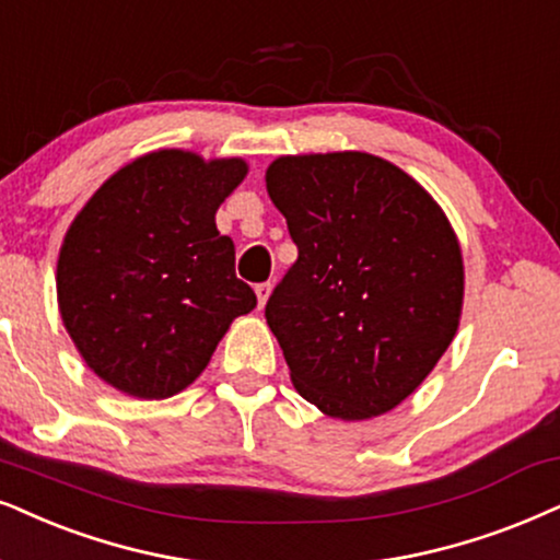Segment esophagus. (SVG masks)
Segmentation results:
<instances>
[{
  "label": "esophagus",
  "mask_w": 560,
  "mask_h": 560,
  "mask_svg": "<svg viewBox=\"0 0 560 560\" xmlns=\"http://www.w3.org/2000/svg\"><path fill=\"white\" fill-rule=\"evenodd\" d=\"M256 294H258V307H264V304L268 302V294H271V284H258L256 287Z\"/></svg>",
  "instance_id": "1"
}]
</instances>
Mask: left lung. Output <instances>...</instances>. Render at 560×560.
I'll use <instances>...</instances> for the list:
<instances>
[{
	"mask_svg": "<svg viewBox=\"0 0 560 560\" xmlns=\"http://www.w3.org/2000/svg\"><path fill=\"white\" fill-rule=\"evenodd\" d=\"M266 188L296 245L266 302L296 393L332 419L387 413L455 338L463 256L447 217L366 152L279 158Z\"/></svg>",
	"mask_w": 560,
	"mask_h": 560,
	"instance_id": "left-lung-1",
	"label": "left lung"
}]
</instances>
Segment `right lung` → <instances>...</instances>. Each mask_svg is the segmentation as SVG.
<instances>
[{"mask_svg":"<svg viewBox=\"0 0 560 560\" xmlns=\"http://www.w3.org/2000/svg\"><path fill=\"white\" fill-rule=\"evenodd\" d=\"M245 173L235 158L160 150L110 175L77 214L56 268L61 320L116 390L180 393L230 323L256 307L235 273V243L214 222Z\"/></svg>","mask_w":560,"mask_h":560,"instance_id":"1","label":"right lung"}]
</instances>
